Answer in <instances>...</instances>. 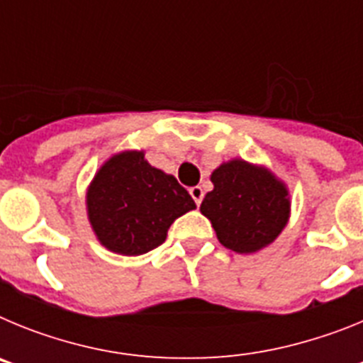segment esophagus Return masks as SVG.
I'll return each mask as SVG.
<instances>
[{
    "mask_svg": "<svg viewBox=\"0 0 363 363\" xmlns=\"http://www.w3.org/2000/svg\"><path fill=\"white\" fill-rule=\"evenodd\" d=\"M189 191H191V196L194 198L196 205H200L201 200H203V189H201L200 185H196V187H191Z\"/></svg>",
    "mask_w": 363,
    "mask_h": 363,
    "instance_id": "esophagus-1",
    "label": "esophagus"
}]
</instances>
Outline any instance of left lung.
<instances>
[{
  "instance_id": "8db88e82",
  "label": "left lung",
  "mask_w": 363,
  "mask_h": 363,
  "mask_svg": "<svg viewBox=\"0 0 363 363\" xmlns=\"http://www.w3.org/2000/svg\"><path fill=\"white\" fill-rule=\"evenodd\" d=\"M211 182L214 189L205 194L200 211L221 245L251 255L280 236L291 216L289 189L267 167L233 158L214 169Z\"/></svg>"
}]
</instances>
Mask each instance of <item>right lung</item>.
Wrapping results in <instances>:
<instances>
[{
	"label": "right lung",
	"instance_id": "obj_1",
	"mask_svg": "<svg viewBox=\"0 0 363 363\" xmlns=\"http://www.w3.org/2000/svg\"><path fill=\"white\" fill-rule=\"evenodd\" d=\"M86 216L105 249L140 256L162 245L176 218L196 203L172 174L145 160L143 150H121L99 167L86 189Z\"/></svg>",
	"mask_w": 363,
	"mask_h": 363
}]
</instances>
